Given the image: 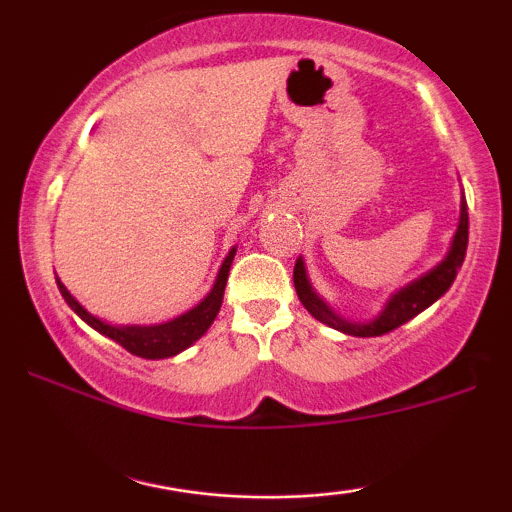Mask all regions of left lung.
<instances>
[{
    "label": "left lung",
    "mask_w": 512,
    "mask_h": 512,
    "mask_svg": "<svg viewBox=\"0 0 512 512\" xmlns=\"http://www.w3.org/2000/svg\"><path fill=\"white\" fill-rule=\"evenodd\" d=\"M467 238H469V214H467V202H460V223H457V231L452 236L450 250L445 255V260L436 264L431 272H426L419 279H414L411 284L392 293L390 301L385 303V308L380 310L378 317H373L370 322H351L344 320L342 315H337L334 310L317 296V291L310 284L308 274H305V262L303 257H298L296 267H293V286H296L298 298L305 305L310 315L315 320H320L322 325L332 327V330H339L344 334H351V337H380V334H387L397 330L399 325L409 322L411 317L424 313L428 305H433L443 296L445 291L450 289L452 281H455L457 269L462 267L464 255H467Z\"/></svg>",
    "instance_id": "obj_1"
}]
</instances>
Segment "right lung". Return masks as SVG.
Instances as JSON below:
<instances>
[{"label":"right lung","mask_w":512,"mask_h":512,"mask_svg":"<svg viewBox=\"0 0 512 512\" xmlns=\"http://www.w3.org/2000/svg\"><path fill=\"white\" fill-rule=\"evenodd\" d=\"M233 255H236V248L226 255L219 274H216L214 286H211V291L202 298V303H197L195 308L187 310V313L173 317V320L163 322V325H122V327L110 325V322H103L101 317L88 313L84 305L76 301L72 293L67 291V286H64L60 279H57V286H60L62 298L67 301L69 308H72L88 327L101 332L103 337L113 339V342L120 344L122 349H127L129 354L142 356V358H168V356L180 354V351H185L187 346L195 344L197 339L209 330L214 317L219 315L223 291H226L228 272H231Z\"/></svg>","instance_id":"obj_1"}]
</instances>
